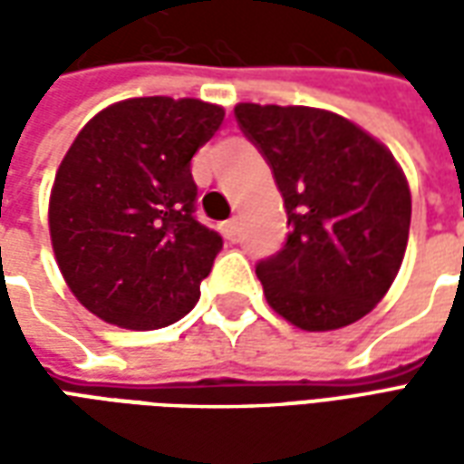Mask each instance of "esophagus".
I'll return each mask as SVG.
<instances>
[{
    "label": "esophagus",
    "mask_w": 464,
    "mask_h": 464,
    "mask_svg": "<svg viewBox=\"0 0 464 464\" xmlns=\"http://www.w3.org/2000/svg\"><path fill=\"white\" fill-rule=\"evenodd\" d=\"M238 231H241V223H238V218H228V221L221 223V233L228 238V241H236V238H238Z\"/></svg>",
    "instance_id": "obj_1"
}]
</instances>
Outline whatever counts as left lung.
<instances>
[{"label":"left lung","instance_id":"obj_1","mask_svg":"<svg viewBox=\"0 0 464 464\" xmlns=\"http://www.w3.org/2000/svg\"><path fill=\"white\" fill-rule=\"evenodd\" d=\"M288 213L281 253L256 266L266 301L301 331H338L378 305L410 233V186L385 143L313 106L238 104Z\"/></svg>","mask_w":464,"mask_h":464}]
</instances>
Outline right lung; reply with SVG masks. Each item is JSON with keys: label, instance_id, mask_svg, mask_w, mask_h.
I'll use <instances>...</instances> for the list:
<instances>
[{"label": "right lung", "instance_id": "add662e5", "mask_svg": "<svg viewBox=\"0 0 464 464\" xmlns=\"http://www.w3.org/2000/svg\"><path fill=\"white\" fill-rule=\"evenodd\" d=\"M223 116L201 99L139 96L76 133L49 196V236L69 291L96 318L156 331L196 305L223 241L193 216L191 159Z\"/></svg>", "mask_w": 464, "mask_h": 464}]
</instances>
